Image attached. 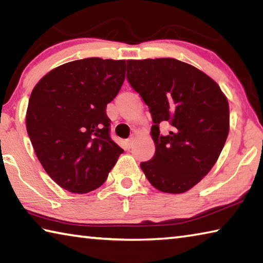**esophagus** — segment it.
<instances>
[{
  "mask_svg": "<svg viewBox=\"0 0 263 263\" xmlns=\"http://www.w3.org/2000/svg\"><path fill=\"white\" fill-rule=\"evenodd\" d=\"M133 142H135V136H131V137L127 139V146H128V148L132 147Z\"/></svg>",
  "mask_w": 263,
  "mask_h": 263,
  "instance_id": "esophagus-1",
  "label": "esophagus"
}]
</instances>
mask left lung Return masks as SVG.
<instances>
[{
	"mask_svg": "<svg viewBox=\"0 0 263 263\" xmlns=\"http://www.w3.org/2000/svg\"><path fill=\"white\" fill-rule=\"evenodd\" d=\"M126 79L152 115L155 153L140 168L160 191L182 194L211 171L230 130V111L218 84L172 58L127 60ZM168 122L171 130L159 133Z\"/></svg>",
	"mask_w": 263,
	"mask_h": 263,
	"instance_id": "8db88e82",
	"label": "left lung"
}]
</instances>
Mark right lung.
<instances>
[{"label": "right lung", "instance_id": "obj_1", "mask_svg": "<svg viewBox=\"0 0 263 263\" xmlns=\"http://www.w3.org/2000/svg\"><path fill=\"white\" fill-rule=\"evenodd\" d=\"M124 80V60L87 58L51 70L31 92L26 131L45 172L65 190L97 189L124 152L110 138L105 112Z\"/></svg>", "mask_w": 263, "mask_h": 263}]
</instances>
